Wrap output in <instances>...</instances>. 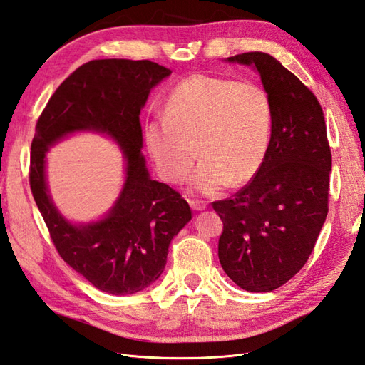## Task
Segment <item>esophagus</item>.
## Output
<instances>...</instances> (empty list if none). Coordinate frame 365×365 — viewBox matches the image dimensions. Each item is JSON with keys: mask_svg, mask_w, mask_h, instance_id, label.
I'll return each instance as SVG.
<instances>
[{"mask_svg": "<svg viewBox=\"0 0 365 365\" xmlns=\"http://www.w3.org/2000/svg\"><path fill=\"white\" fill-rule=\"evenodd\" d=\"M188 202H190L191 208H192V210H196V211H202V210H205V208H207V202H205V200H199V199H190Z\"/></svg>", "mask_w": 365, "mask_h": 365, "instance_id": "esophagus-1", "label": "esophagus"}]
</instances>
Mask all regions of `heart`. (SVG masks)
I'll return each mask as SVG.
<instances>
[{
	"label": "heart",
	"instance_id": "1",
	"mask_svg": "<svg viewBox=\"0 0 365 365\" xmlns=\"http://www.w3.org/2000/svg\"><path fill=\"white\" fill-rule=\"evenodd\" d=\"M270 135L272 104L264 88L207 74L177 83L163 116L144 130L152 162L169 183L188 175L199 150L202 160L190 185L207 194L252 179L267 155Z\"/></svg>",
	"mask_w": 365,
	"mask_h": 365
}]
</instances>
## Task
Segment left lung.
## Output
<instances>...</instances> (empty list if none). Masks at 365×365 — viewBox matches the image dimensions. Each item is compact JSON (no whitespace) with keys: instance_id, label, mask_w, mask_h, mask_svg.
Listing matches in <instances>:
<instances>
[{"instance_id":"obj_1","label":"left lung","mask_w":365,"mask_h":365,"mask_svg":"<svg viewBox=\"0 0 365 365\" xmlns=\"http://www.w3.org/2000/svg\"><path fill=\"white\" fill-rule=\"evenodd\" d=\"M227 62L253 66L272 104L267 155L233 197L213 202L224 222L217 255L230 279L250 292L283 286L308 261L328 215L331 150L317 98L266 53Z\"/></svg>"}]
</instances>
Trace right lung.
Here are the masks:
<instances>
[{"label": "right lung", "mask_w": 365, "mask_h": 365, "mask_svg": "<svg viewBox=\"0 0 365 365\" xmlns=\"http://www.w3.org/2000/svg\"><path fill=\"white\" fill-rule=\"evenodd\" d=\"M169 74L171 70L150 61L87 62L61 83L36 125L29 183L51 240L68 266L113 295L140 292L158 279L169 244L192 217L179 192L150 179L141 155V108L150 90ZM74 131L108 134L126 158L120 197L96 223L66 222L48 196L46 152Z\"/></svg>", "instance_id": "obj_1"}]
</instances>
